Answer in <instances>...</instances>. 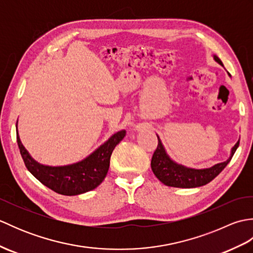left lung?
<instances>
[{
	"instance_id": "1",
	"label": "left lung",
	"mask_w": 253,
	"mask_h": 253,
	"mask_svg": "<svg viewBox=\"0 0 253 253\" xmlns=\"http://www.w3.org/2000/svg\"><path fill=\"white\" fill-rule=\"evenodd\" d=\"M214 60L223 65L222 61L217 56H214ZM158 141V147L152 155L151 169L154 175L157 176V178L160 181H162L164 185L177 188H195L209 184L226 168V165L230 162L234 153L239 146L238 141L233 148L229 159L225 162L218 163L206 169H192L174 163L169 158V155L166 154L159 137Z\"/></svg>"
}]
</instances>
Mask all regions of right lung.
Segmentation results:
<instances>
[{
	"instance_id": "obj_1",
	"label": "right lung",
	"mask_w": 253,
	"mask_h": 253,
	"mask_svg": "<svg viewBox=\"0 0 253 253\" xmlns=\"http://www.w3.org/2000/svg\"><path fill=\"white\" fill-rule=\"evenodd\" d=\"M125 135V130L114 133L87 159L79 163L62 168H51L37 163L20 142L18 132L17 143L27 169L38 180L60 195L76 196L94 189L104 180L110 168L113 150L123 140Z\"/></svg>"
}]
</instances>
